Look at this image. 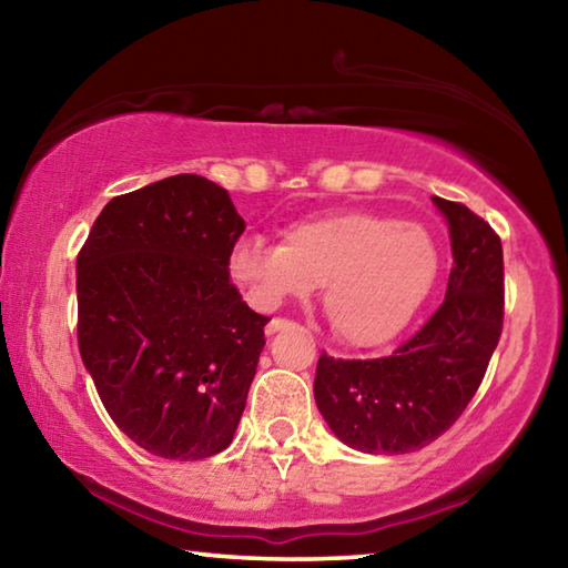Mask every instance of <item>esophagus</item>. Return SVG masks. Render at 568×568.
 <instances>
[{
    "instance_id": "obj_1",
    "label": "esophagus",
    "mask_w": 568,
    "mask_h": 568,
    "mask_svg": "<svg viewBox=\"0 0 568 568\" xmlns=\"http://www.w3.org/2000/svg\"><path fill=\"white\" fill-rule=\"evenodd\" d=\"M291 325H293V321H287V318H273V321H267L265 333H267V335H275L277 331L291 328Z\"/></svg>"
}]
</instances>
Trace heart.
<instances>
[{
    "mask_svg": "<svg viewBox=\"0 0 568 568\" xmlns=\"http://www.w3.org/2000/svg\"><path fill=\"white\" fill-rule=\"evenodd\" d=\"M230 273L247 301L273 311L321 285L341 341L368 348L406 328L438 275V247L420 223L378 210H333L283 230V245L243 237Z\"/></svg>",
    "mask_w": 568,
    "mask_h": 568,
    "instance_id": "1",
    "label": "heart"
}]
</instances>
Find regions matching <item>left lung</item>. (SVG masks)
<instances>
[{
	"label": "left lung",
	"mask_w": 568,
	"mask_h": 568,
	"mask_svg": "<svg viewBox=\"0 0 568 568\" xmlns=\"http://www.w3.org/2000/svg\"><path fill=\"white\" fill-rule=\"evenodd\" d=\"M454 267L438 311L386 358L321 355L315 403L335 436L363 454H410L444 436L486 376L504 328V247L474 210L434 197Z\"/></svg>",
	"instance_id": "left-lung-1"
}]
</instances>
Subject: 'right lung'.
I'll list each match as a JSON object with an SVG mask.
<instances>
[{
    "mask_svg": "<svg viewBox=\"0 0 568 568\" xmlns=\"http://www.w3.org/2000/svg\"><path fill=\"white\" fill-rule=\"evenodd\" d=\"M245 233L227 190L172 175L112 197L77 255V343L110 418L140 448L230 446L271 318L230 283Z\"/></svg>",
    "mask_w": 568,
    "mask_h": 568,
    "instance_id": "1",
    "label": "right lung"
}]
</instances>
